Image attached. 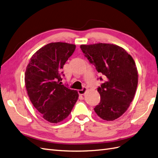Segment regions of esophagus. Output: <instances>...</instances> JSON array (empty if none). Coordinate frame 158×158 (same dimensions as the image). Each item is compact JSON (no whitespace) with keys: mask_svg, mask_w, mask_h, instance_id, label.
<instances>
[{"mask_svg":"<svg viewBox=\"0 0 158 158\" xmlns=\"http://www.w3.org/2000/svg\"><path fill=\"white\" fill-rule=\"evenodd\" d=\"M86 91H87V88L85 87H83L81 89L78 90V94L81 96V95H83L86 92Z\"/></svg>","mask_w":158,"mask_h":158,"instance_id":"obj_1","label":"esophagus"}]
</instances>
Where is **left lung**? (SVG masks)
I'll use <instances>...</instances> for the list:
<instances>
[{
  "mask_svg": "<svg viewBox=\"0 0 158 158\" xmlns=\"http://www.w3.org/2000/svg\"><path fill=\"white\" fill-rule=\"evenodd\" d=\"M80 48L105 79L98 88L101 100L94 111L104 120H114L127 111L136 92L138 72L133 58L123 48L111 44ZM100 79L103 80L102 77Z\"/></svg>",
  "mask_w": 158,
  "mask_h": 158,
  "instance_id": "left-lung-1",
  "label": "left lung"
}]
</instances>
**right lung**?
<instances>
[{"instance_id": "add662e5", "label": "right lung", "mask_w": 158, "mask_h": 158, "mask_svg": "<svg viewBox=\"0 0 158 158\" xmlns=\"http://www.w3.org/2000/svg\"><path fill=\"white\" fill-rule=\"evenodd\" d=\"M75 48L64 42L50 43L33 55L25 71L29 100L51 123H60L68 117L78 100L77 91L61 85L62 69Z\"/></svg>"}]
</instances>
